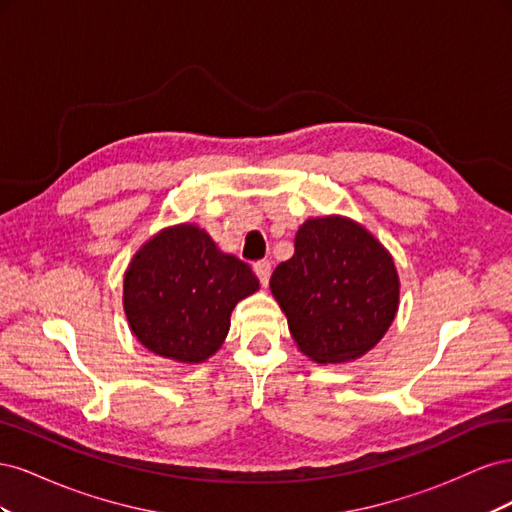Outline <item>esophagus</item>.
I'll list each match as a JSON object with an SVG mask.
<instances>
[{
    "label": "esophagus",
    "mask_w": 512,
    "mask_h": 512,
    "mask_svg": "<svg viewBox=\"0 0 512 512\" xmlns=\"http://www.w3.org/2000/svg\"><path fill=\"white\" fill-rule=\"evenodd\" d=\"M254 273L258 275V280L262 286H267L271 280V262L269 260H260L254 265Z\"/></svg>",
    "instance_id": "obj_1"
}]
</instances>
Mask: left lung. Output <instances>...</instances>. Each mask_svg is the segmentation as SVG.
<instances>
[{
  "mask_svg": "<svg viewBox=\"0 0 512 512\" xmlns=\"http://www.w3.org/2000/svg\"><path fill=\"white\" fill-rule=\"evenodd\" d=\"M297 348L320 365L352 363L374 348L399 309L391 252L346 215L307 218L294 256L271 275Z\"/></svg>",
  "mask_w": 512,
  "mask_h": 512,
  "instance_id": "obj_1",
  "label": "left lung"
}]
</instances>
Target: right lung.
I'll return each instance as SVG.
<instances>
[{"label": "right lung", "instance_id": "add662e5", "mask_svg": "<svg viewBox=\"0 0 512 512\" xmlns=\"http://www.w3.org/2000/svg\"><path fill=\"white\" fill-rule=\"evenodd\" d=\"M260 288L250 265L222 252L205 228L166 226L132 256L123 275V312L149 352L205 363L230 329L235 305Z\"/></svg>", "mask_w": 512, "mask_h": 512}]
</instances>
